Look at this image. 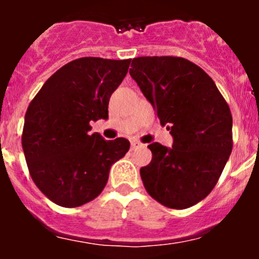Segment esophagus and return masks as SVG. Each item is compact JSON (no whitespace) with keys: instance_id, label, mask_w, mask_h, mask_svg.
I'll list each match as a JSON object with an SVG mask.
<instances>
[{"instance_id":"1","label":"esophagus","mask_w":259,"mask_h":259,"mask_svg":"<svg viewBox=\"0 0 259 259\" xmlns=\"http://www.w3.org/2000/svg\"><path fill=\"white\" fill-rule=\"evenodd\" d=\"M140 146H143V144L139 143V141H132V143H131V149L132 150H136L137 148H140Z\"/></svg>"}]
</instances>
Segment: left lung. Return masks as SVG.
Masks as SVG:
<instances>
[{
	"label": "left lung",
	"mask_w": 259,
	"mask_h": 259,
	"mask_svg": "<svg viewBox=\"0 0 259 259\" xmlns=\"http://www.w3.org/2000/svg\"><path fill=\"white\" fill-rule=\"evenodd\" d=\"M130 74L174 137L172 148L148 145L152 162L140 168L150 197L187 209L214 189L232 152V114L211 77L182 57H139Z\"/></svg>",
	"instance_id": "1"
}]
</instances>
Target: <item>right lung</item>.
Returning a JSON list of instances; mask_svg holds the SVG:
<instances>
[{
    "label": "right lung",
    "mask_w": 259,
    "mask_h": 259,
    "mask_svg": "<svg viewBox=\"0 0 259 259\" xmlns=\"http://www.w3.org/2000/svg\"><path fill=\"white\" fill-rule=\"evenodd\" d=\"M131 59L83 57L56 71L29 104L22 146L38 189L63 207L81 206L104 191L110 167L130 149L123 137L91 135V122L107 118L110 96Z\"/></svg>",
    "instance_id": "add662e5"
}]
</instances>
